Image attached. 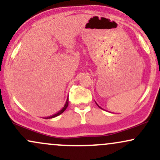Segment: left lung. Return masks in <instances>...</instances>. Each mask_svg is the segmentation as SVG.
<instances>
[{
	"mask_svg": "<svg viewBox=\"0 0 160 160\" xmlns=\"http://www.w3.org/2000/svg\"><path fill=\"white\" fill-rule=\"evenodd\" d=\"M95 103H96V102H95ZM96 104H97V105H98V107H99V108H101V109H102V108H101V107H100V106H99L98 104H97V103H96Z\"/></svg>",
	"mask_w": 160,
	"mask_h": 160,
	"instance_id": "1",
	"label": "left lung"
}]
</instances>
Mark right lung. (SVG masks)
Here are the masks:
<instances>
[{
    "label": "right lung",
    "mask_w": 160,
    "mask_h": 160,
    "mask_svg": "<svg viewBox=\"0 0 160 160\" xmlns=\"http://www.w3.org/2000/svg\"><path fill=\"white\" fill-rule=\"evenodd\" d=\"M68 98H67V100H66V102H65V105H64V107L62 108V109L60 110L59 111H58V112H57L56 113H55V114H53V115H52V116H49V117H45V119H52V118H54V117H57V116L60 115V114H61V113H63L64 111H65V110H66V108H68Z\"/></svg>",
    "instance_id": "add662e5"
}]
</instances>
